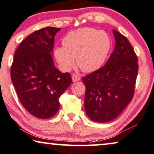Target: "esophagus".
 Listing matches in <instances>:
<instances>
[{
  "label": "esophagus",
  "mask_w": 154,
  "mask_h": 154,
  "mask_svg": "<svg viewBox=\"0 0 154 154\" xmlns=\"http://www.w3.org/2000/svg\"><path fill=\"white\" fill-rule=\"evenodd\" d=\"M72 81L74 82H78L81 79V77H79V75H76V74H73L72 75Z\"/></svg>",
  "instance_id": "esophagus-1"
}]
</instances>
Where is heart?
I'll return each mask as SVG.
<instances>
[{"label": "heart", "instance_id": "1", "mask_svg": "<svg viewBox=\"0 0 154 154\" xmlns=\"http://www.w3.org/2000/svg\"><path fill=\"white\" fill-rule=\"evenodd\" d=\"M63 46L54 49V56L60 67L69 71L77 63L82 70L92 72L101 67L111 48L107 33L86 27L72 31L63 40Z\"/></svg>", "mask_w": 154, "mask_h": 154}]
</instances>
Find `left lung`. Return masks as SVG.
Returning a JSON list of instances; mask_svg holds the SVG:
<instances>
[{
  "label": "left lung",
  "mask_w": 154,
  "mask_h": 154,
  "mask_svg": "<svg viewBox=\"0 0 154 154\" xmlns=\"http://www.w3.org/2000/svg\"><path fill=\"white\" fill-rule=\"evenodd\" d=\"M116 46L104 66L82 77L85 108L94 122L116 118L132 101L138 74V60L125 36L112 30Z\"/></svg>",
  "instance_id": "left-lung-1"
}]
</instances>
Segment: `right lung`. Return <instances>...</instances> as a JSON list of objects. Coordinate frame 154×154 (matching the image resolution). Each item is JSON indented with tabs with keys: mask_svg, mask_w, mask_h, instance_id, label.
Instances as JSON below:
<instances>
[{
	"mask_svg": "<svg viewBox=\"0 0 154 154\" xmlns=\"http://www.w3.org/2000/svg\"><path fill=\"white\" fill-rule=\"evenodd\" d=\"M61 28L47 26L35 31L16 50L10 76L20 103L33 116L53 117L60 108L59 98L71 85V75L53 64L54 37Z\"/></svg>",
	"mask_w": 154,
	"mask_h": 154,
	"instance_id": "add662e5",
	"label": "right lung"
}]
</instances>
